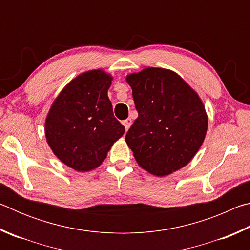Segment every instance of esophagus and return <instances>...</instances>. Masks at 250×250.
<instances>
[{
  "label": "esophagus",
  "instance_id": "obj_1",
  "mask_svg": "<svg viewBox=\"0 0 250 250\" xmlns=\"http://www.w3.org/2000/svg\"><path fill=\"white\" fill-rule=\"evenodd\" d=\"M122 125H125V130H129V128L131 126V125H132V120H131L130 118H128V119H125V120L122 121Z\"/></svg>",
  "mask_w": 250,
  "mask_h": 250
}]
</instances>
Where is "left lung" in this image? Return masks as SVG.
Segmentation results:
<instances>
[{
	"label": "left lung",
	"instance_id": "obj_1",
	"mask_svg": "<svg viewBox=\"0 0 250 250\" xmlns=\"http://www.w3.org/2000/svg\"><path fill=\"white\" fill-rule=\"evenodd\" d=\"M138 118L125 142L143 170L167 176L191 162L204 142L208 117L197 92L166 68L129 74Z\"/></svg>",
	"mask_w": 250,
	"mask_h": 250
}]
</instances>
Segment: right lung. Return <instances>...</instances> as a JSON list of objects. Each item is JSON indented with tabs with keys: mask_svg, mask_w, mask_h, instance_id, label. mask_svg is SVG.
<instances>
[{
	"mask_svg": "<svg viewBox=\"0 0 250 250\" xmlns=\"http://www.w3.org/2000/svg\"><path fill=\"white\" fill-rule=\"evenodd\" d=\"M112 76L103 69L78 75L62 88L45 120V137L53 153L77 172L97 168L124 135L112 111L108 89Z\"/></svg>",
	"mask_w": 250,
	"mask_h": 250,
	"instance_id": "1",
	"label": "right lung"
}]
</instances>
